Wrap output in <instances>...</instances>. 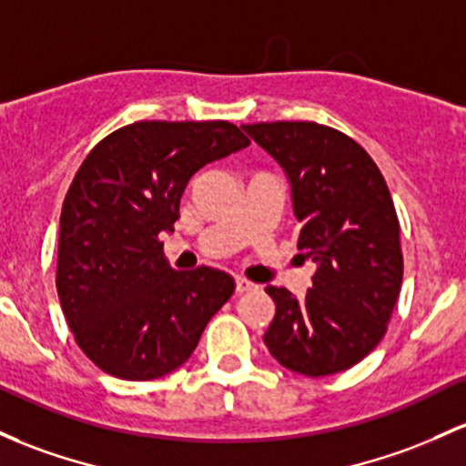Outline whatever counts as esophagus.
Instances as JSON below:
<instances>
[{
  "label": "esophagus",
  "mask_w": 466,
  "mask_h": 466,
  "mask_svg": "<svg viewBox=\"0 0 466 466\" xmlns=\"http://www.w3.org/2000/svg\"><path fill=\"white\" fill-rule=\"evenodd\" d=\"M234 285H237V291H238V294H243V291H252V289H257V288H258V285H254L252 280L241 279V276H238L237 283H234Z\"/></svg>",
  "instance_id": "1"
}]
</instances>
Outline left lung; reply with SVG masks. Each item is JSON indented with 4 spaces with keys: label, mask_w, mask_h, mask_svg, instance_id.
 Returning <instances> with one entry per match:
<instances>
[{
    "label": "left lung",
    "mask_w": 466,
    "mask_h": 466,
    "mask_svg": "<svg viewBox=\"0 0 466 466\" xmlns=\"http://www.w3.org/2000/svg\"><path fill=\"white\" fill-rule=\"evenodd\" d=\"M243 130L285 170L300 257L316 263L303 299L268 285L276 314L263 340L289 371L350 370L382 340L402 285L400 225L390 187L354 139L314 121Z\"/></svg>",
    "instance_id": "obj_1"
}]
</instances>
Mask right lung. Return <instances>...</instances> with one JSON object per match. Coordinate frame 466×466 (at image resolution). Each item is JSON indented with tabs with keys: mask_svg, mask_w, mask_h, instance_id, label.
Segmentation results:
<instances>
[{
	"mask_svg": "<svg viewBox=\"0 0 466 466\" xmlns=\"http://www.w3.org/2000/svg\"><path fill=\"white\" fill-rule=\"evenodd\" d=\"M249 146L228 121H137L96 143L59 218L57 294L76 345L106 374L155 380L181 367L228 303L232 276L163 257L187 181Z\"/></svg>",
	"mask_w": 466,
	"mask_h": 466,
	"instance_id": "right-lung-1",
	"label": "right lung"
}]
</instances>
